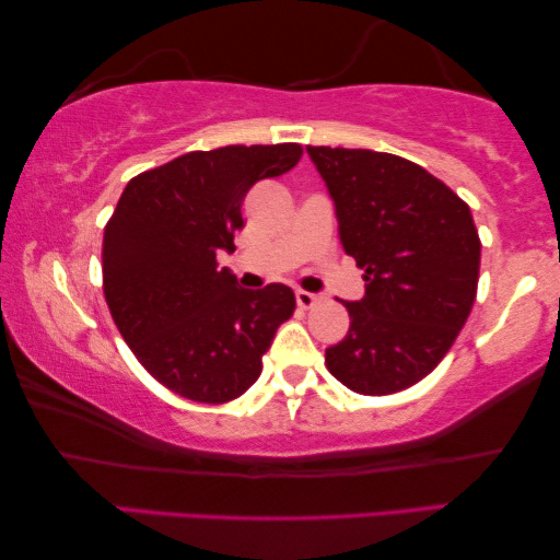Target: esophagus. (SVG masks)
Returning <instances> with one entry per match:
<instances>
[{
    "mask_svg": "<svg viewBox=\"0 0 560 560\" xmlns=\"http://www.w3.org/2000/svg\"><path fill=\"white\" fill-rule=\"evenodd\" d=\"M295 300H298V305H300L302 310H310L313 305H317L319 295H315V292H307V290H298V292H295Z\"/></svg>",
    "mask_w": 560,
    "mask_h": 560,
    "instance_id": "esophagus-1",
    "label": "esophagus"
}]
</instances>
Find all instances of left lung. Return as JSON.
I'll return each mask as SVG.
<instances>
[{
  "label": "left lung",
  "mask_w": 560,
  "mask_h": 560,
  "mask_svg": "<svg viewBox=\"0 0 560 560\" xmlns=\"http://www.w3.org/2000/svg\"><path fill=\"white\" fill-rule=\"evenodd\" d=\"M335 200L340 241L364 270L350 329L325 350L357 394H394L444 360L476 300L481 241L469 206L401 155L307 145Z\"/></svg>",
  "instance_id": "left-lung-1"
}]
</instances>
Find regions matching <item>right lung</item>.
I'll return each mask as SVG.
<instances>
[{"mask_svg":"<svg viewBox=\"0 0 560 560\" xmlns=\"http://www.w3.org/2000/svg\"><path fill=\"white\" fill-rule=\"evenodd\" d=\"M300 155L298 143L190 151L131 178L118 198L101 253L106 305L136 360L180 397H241L295 313L288 285L237 288L218 255L235 250L247 190Z\"/></svg>","mask_w":560,"mask_h":560,"instance_id":"right-lung-1","label":"right lung"}]
</instances>
